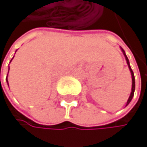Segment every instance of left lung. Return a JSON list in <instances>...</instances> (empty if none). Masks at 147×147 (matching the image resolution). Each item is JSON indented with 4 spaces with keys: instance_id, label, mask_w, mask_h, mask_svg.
Listing matches in <instances>:
<instances>
[{
    "instance_id": "obj_1",
    "label": "left lung",
    "mask_w": 147,
    "mask_h": 147,
    "mask_svg": "<svg viewBox=\"0 0 147 147\" xmlns=\"http://www.w3.org/2000/svg\"><path fill=\"white\" fill-rule=\"evenodd\" d=\"M122 52L123 53H124V55L125 57V60H126V63L128 64V67H129V70H130V72H131V77H132V86H131V90H130V96H129V98H128V101H127V105L130 103L132 98H133V96H134V93H135V87H136V85H135V75H134V73H133V71H132V68L130 66V63H129V60H128L127 56H126V54H125V52L124 51V50L122 49Z\"/></svg>"
}]
</instances>
